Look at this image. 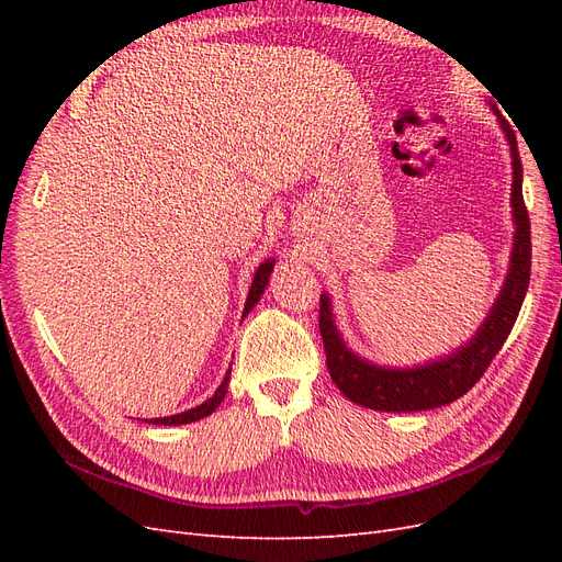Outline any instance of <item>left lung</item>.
<instances>
[{
    "label": "left lung",
    "instance_id": "1",
    "mask_svg": "<svg viewBox=\"0 0 562 562\" xmlns=\"http://www.w3.org/2000/svg\"><path fill=\"white\" fill-rule=\"evenodd\" d=\"M502 131L512 145V166H514V184H512V209H514V250L512 265H508L506 281L499 291V297L492 304L483 326L467 345L454 349L438 361H429L415 368H384L356 356L339 335L330 297L321 295L318 310V328L326 349V363L333 382L342 394L356 403L380 413H417L431 411V407L448 405L464 396L467 391L483 378V372L495 359L497 351L504 347L508 333H512L522 300L530 283L532 267V241H530V217L522 201V164L518 155L516 133L508 126L506 119L495 110Z\"/></svg>",
    "mask_w": 562,
    "mask_h": 562
}]
</instances>
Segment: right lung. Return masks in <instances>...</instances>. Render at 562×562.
<instances>
[{"instance_id":"obj_1","label":"right lung","mask_w":562,"mask_h":562,"mask_svg":"<svg viewBox=\"0 0 562 562\" xmlns=\"http://www.w3.org/2000/svg\"><path fill=\"white\" fill-rule=\"evenodd\" d=\"M271 269H274V260H265V262L258 267V271H255L252 283H250V291H248V300H246V307H244V316L255 307V304H258L260 295L265 293V288H267V283H269ZM229 375H232V368L227 370V375H225L223 384H220V386L215 389V394H213L209 401H203L201 405L192 407V411H184V413H178V415H171V417H155V419H149V424H164V427H178V424H190V422L209 417V415L215 411V407H217L220 403H223V398H225V394H227ZM145 422H147V419H145Z\"/></svg>"}]
</instances>
